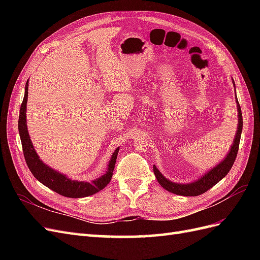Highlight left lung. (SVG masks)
Listing matches in <instances>:
<instances>
[{
  "instance_id": "obj_1",
  "label": "left lung",
  "mask_w": 260,
  "mask_h": 260,
  "mask_svg": "<svg viewBox=\"0 0 260 260\" xmlns=\"http://www.w3.org/2000/svg\"><path fill=\"white\" fill-rule=\"evenodd\" d=\"M235 96H237V94H235ZM237 104H238V116H239L238 130H237V135H235V138L233 141L232 147L230 148V152L228 153L225 158L219 165H217L216 167L209 170L206 175H204L199 180L194 181V182L187 183V184L171 182V181H169L168 179H166L160 174L159 170L157 169L154 165L153 170H154V174L156 176V179H157V181H158V183L165 188V190H167L171 193H175L177 195L198 196V195H201L203 193H205L206 191H208L209 188H211L215 184H217L220 180L228 175V172L231 170V168L233 166L235 158H237V155L239 152L240 140H241V133H242V129H243L242 111H241V106L239 104L238 99H237Z\"/></svg>"
}]
</instances>
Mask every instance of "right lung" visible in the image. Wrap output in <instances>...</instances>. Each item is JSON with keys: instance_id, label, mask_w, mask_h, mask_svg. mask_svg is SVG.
<instances>
[{"instance_id": "1", "label": "right lung", "mask_w": 260, "mask_h": 260, "mask_svg": "<svg viewBox=\"0 0 260 260\" xmlns=\"http://www.w3.org/2000/svg\"><path fill=\"white\" fill-rule=\"evenodd\" d=\"M27 100H28V81L25 86V96L20 106L19 112V119H18V130L21 140L23 156L27 162V166L30 169L31 174L35 178L40 181L42 184L48 186L54 192H56L66 198H85L100 192L109 183L112 177L113 171L115 168V164L118 155V149L114 152L111 160L108 162L107 171L105 175L93 180L92 182H84V181H76L70 180L65 175H61L60 172L52 169L48 165H45L35 151V147L31 143V140L27 129V121H26V109H27Z\"/></svg>"}]
</instances>
